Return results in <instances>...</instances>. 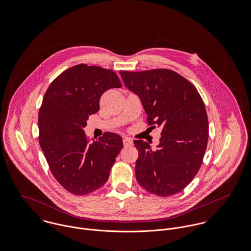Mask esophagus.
I'll list each match as a JSON object with an SVG mask.
<instances>
[{
  "instance_id": "obj_1",
  "label": "esophagus",
  "mask_w": 251,
  "mask_h": 251,
  "mask_svg": "<svg viewBox=\"0 0 251 251\" xmlns=\"http://www.w3.org/2000/svg\"><path fill=\"white\" fill-rule=\"evenodd\" d=\"M124 145H125V147L132 146L133 145V141H132V139L126 137V138H124Z\"/></svg>"
}]
</instances>
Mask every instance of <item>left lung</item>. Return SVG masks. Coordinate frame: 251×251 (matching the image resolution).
I'll use <instances>...</instances> for the list:
<instances>
[{"instance_id": "8db88e82", "label": "left lung", "mask_w": 251, "mask_h": 251, "mask_svg": "<svg viewBox=\"0 0 251 251\" xmlns=\"http://www.w3.org/2000/svg\"><path fill=\"white\" fill-rule=\"evenodd\" d=\"M120 74L140 99L148 123L162 129L155 149L134 141L139 151L136 179L157 196L179 193L196 176L207 149L209 123L203 100L189 81L169 70Z\"/></svg>"}]
</instances>
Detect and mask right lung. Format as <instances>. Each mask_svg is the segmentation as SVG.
Here are the masks:
<instances>
[{
    "label": "right lung",
    "instance_id": "add662e5",
    "mask_svg": "<svg viewBox=\"0 0 251 251\" xmlns=\"http://www.w3.org/2000/svg\"><path fill=\"white\" fill-rule=\"evenodd\" d=\"M121 87L113 71L77 65L62 72L44 95L38 112L39 145L53 176L72 194L102 186L124 147L116 133L90 142L84 130L89 116L100 110L101 95Z\"/></svg>",
    "mask_w": 251,
    "mask_h": 251
}]
</instances>
